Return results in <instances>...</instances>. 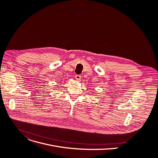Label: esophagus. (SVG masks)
Returning a JSON list of instances; mask_svg holds the SVG:
<instances>
[{"instance_id":"obj_1","label":"esophagus","mask_w":158,"mask_h":158,"mask_svg":"<svg viewBox=\"0 0 158 158\" xmlns=\"http://www.w3.org/2000/svg\"><path fill=\"white\" fill-rule=\"evenodd\" d=\"M77 81H80L81 79V76L80 75H76V77H75Z\"/></svg>"}]
</instances>
